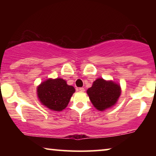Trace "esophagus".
Here are the masks:
<instances>
[{
  "label": "esophagus",
  "instance_id": "34e87169",
  "mask_svg": "<svg viewBox=\"0 0 156 156\" xmlns=\"http://www.w3.org/2000/svg\"><path fill=\"white\" fill-rule=\"evenodd\" d=\"M79 90H80V91H82V92H84V91H85L84 88H83V87H80V88H79Z\"/></svg>",
  "mask_w": 156,
  "mask_h": 156
}]
</instances>
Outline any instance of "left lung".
<instances>
[{"label": "left lung", "instance_id": "1", "mask_svg": "<svg viewBox=\"0 0 156 156\" xmlns=\"http://www.w3.org/2000/svg\"><path fill=\"white\" fill-rule=\"evenodd\" d=\"M87 93L93 106L97 110L103 112L117 103L121 89L120 84L114 81L98 78L87 89Z\"/></svg>", "mask_w": 156, "mask_h": 156}]
</instances>
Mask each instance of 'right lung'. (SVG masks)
I'll return each instance as SVG.
<instances>
[{"mask_svg":"<svg viewBox=\"0 0 156 156\" xmlns=\"http://www.w3.org/2000/svg\"><path fill=\"white\" fill-rule=\"evenodd\" d=\"M74 92V87L68 85L62 78L48 79L37 87V95L40 103L55 112L65 109Z\"/></svg>","mask_w":156,"mask_h":156,"instance_id":"1","label":"right lung"}]
</instances>
